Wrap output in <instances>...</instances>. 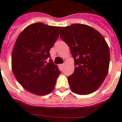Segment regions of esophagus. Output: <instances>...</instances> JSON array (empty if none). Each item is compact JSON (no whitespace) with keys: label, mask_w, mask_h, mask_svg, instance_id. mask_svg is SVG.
Segmentation results:
<instances>
[{"label":"esophagus","mask_w":122,"mask_h":122,"mask_svg":"<svg viewBox=\"0 0 122 122\" xmlns=\"http://www.w3.org/2000/svg\"><path fill=\"white\" fill-rule=\"evenodd\" d=\"M64 65H65V64H64V63H63V64L60 65V66H61L62 68H63V66H64Z\"/></svg>","instance_id":"1"}]
</instances>
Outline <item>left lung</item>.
<instances>
[{
	"mask_svg": "<svg viewBox=\"0 0 122 122\" xmlns=\"http://www.w3.org/2000/svg\"><path fill=\"white\" fill-rule=\"evenodd\" d=\"M61 39L70 48L74 71L68 77L73 92L92 93L100 87L108 73L109 48L104 38L90 26L74 24L60 27Z\"/></svg>",
	"mask_w": 122,
	"mask_h": 122,
	"instance_id": "1",
	"label": "left lung"
}]
</instances>
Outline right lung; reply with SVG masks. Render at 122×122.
<instances>
[{"instance_id":"right-lung-1","label":"right lung","mask_w":122,"mask_h":122,"mask_svg":"<svg viewBox=\"0 0 122 122\" xmlns=\"http://www.w3.org/2000/svg\"><path fill=\"white\" fill-rule=\"evenodd\" d=\"M58 27L34 23L25 28L17 38L11 57V67L18 82L37 95L54 90L60 71L54 64L49 50L59 37Z\"/></svg>"}]
</instances>
